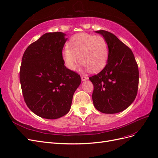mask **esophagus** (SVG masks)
<instances>
[{
  "mask_svg": "<svg viewBox=\"0 0 158 158\" xmlns=\"http://www.w3.org/2000/svg\"><path fill=\"white\" fill-rule=\"evenodd\" d=\"M89 79V77L87 76H85V75H82L81 76V80L82 81H86Z\"/></svg>",
  "mask_w": 158,
  "mask_h": 158,
  "instance_id": "1",
  "label": "esophagus"
}]
</instances>
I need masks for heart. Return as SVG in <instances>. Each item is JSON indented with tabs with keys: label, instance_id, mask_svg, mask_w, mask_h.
I'll return each instance as SVG.
<instances>
[{
	"label": "heart",
	"instance_id": "heart-1",
	"mask_svg": "<svg viewBox=\"0 0 158 158\" xmlns=\"http://www.w3.org/2000/svg\"><path fill=\"white\" fill-rule=\"evenodd\" d=\"M109 45L101 35L86 33L76 34L63 51L65 66L74 71L80 62L86 71H98L104 67L109 57Z\"/></svg>",
	"mask_w": 158,
	"mask_h": 158
}]
</instances>
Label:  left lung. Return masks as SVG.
Segmentation results:
<instances>
[{
    "instance_id": "8db88e82",
    "label": "left lung",
    "mask_w": 158,
    "mask_h": 158,
    "mask_svg": "<svg viewBox=\"0 0 158 158\" xmlns=\"http://www.w3.org/2000/svg\"><path fill=\"white\" fill-rule=\"evenodd\" d=\"M95 32L105 38L109 52L105 68L89 77L94 86L93 105L102 113H118L127 109L136 97L138 64L131 49L115 35L105 30Z\"/></svg>"
}]
</instances>
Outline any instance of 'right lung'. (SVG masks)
Returning <instances> with one entry per match:
<instances>
[{
  "instance_id": "1",
  "label": "right lung",
  "mask_w": 158,
  "mask_h": 158,
  "mask_svg": "<svg viewBox=\"0 0 158 158\" xmlns=\"http://www.w3.org/2000/svg\"><path fill=\"white\" fill-rule=\"evenodd\" d=\"M49 32L27 48L22 57L20 81L26 105L34 114L57 119L68 113L81 77L67 69L62 50L67 38Z\"/></svg>"
}]
</instances>
